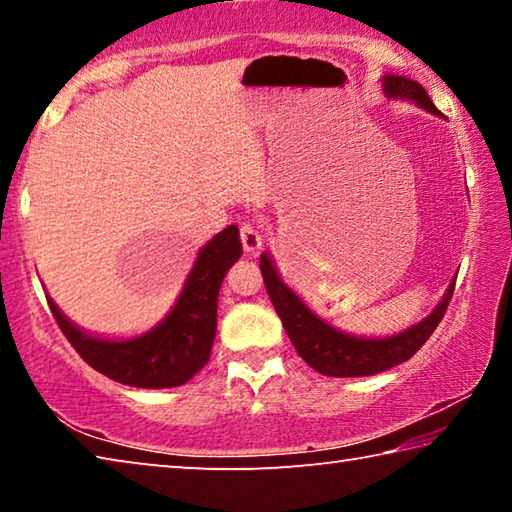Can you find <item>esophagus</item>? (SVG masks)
<instances>
[{
	"mask_svg": "<svg viewBox=\"0 0 512 512\" xmlns=\"http://www.w3.org/2000/svg\"><path fill=\"white\" fill-rule=\"evenodd\" d=\"M239 237H241V246H244L246 253H257V250L262 248L264 237L255 223H241Z\"/></svg>",
	"mask_w": 512,
	"mask_h": 512,
	"instance_id": "34e87169",
	"label": "esophagus"
}]
</instances>
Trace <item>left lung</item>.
<instances>
[{
    "instance_id": "1",
    "label": "left lung",
    "mask_w": 512,
    "mask_h": 512,
    "mask_svg": "<svg viewBox=\"0 0 512 512\" xmlns=\"http://www.w3.org/2000/svg\"><path fill=\"white\" fill-rule=\"evenodd\" d=\"M381 88H384L386 97L409 99L415 106L440 117V110L433 106L422 85L406 79V76L384 74L381 76ZM259 268H262L268 298H271L277 316H280L284 329H287L291 343L296 345L298 354L311 368L327 377H368L411 359L443 320L456 284V280L449 282L443 300L420 323L406 327L400 334L384 336V339H366V336L341 332V329L329 325L327 320L316 316L305 305V300L284 284L268 253H262V257H259Z\"/></svg>"
}]
</instances>
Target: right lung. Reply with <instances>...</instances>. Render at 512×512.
<instances>
[{
  "label": "right lung",
  "instance_id": "1",
  "mask_svg": "<svg viewBox=\"0 0 512 512\" xmlns=\"http://www.w3.org/2000/svg\"><path fill=\"white\" fill-rule=\"evenodd\" d=\"M239 257V230L237 225H228L201 248L169 314L133 339L94 336L72 323L54 300L47 298V302L67 341L101 375L135 388L183 386L210 359L219 289Z\"/></svg>",
  "mask_w": 512,
  "mask_h": 512
}]
</instances>
